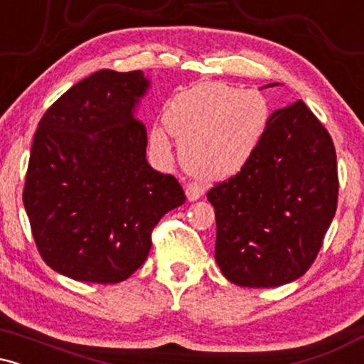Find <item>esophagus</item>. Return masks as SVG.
<instances>
[{
  "label": "esophagus",
  "instance_id": "1",
  "mask_svg": "<svg viewBox=\"0 0 364 364\" xmlns=\"http://www.w3.org/2000/svg\"><path fill=\"white\" fill-rule=\"evenodd\" d=\"M185 193H186L188 202H195V200H198L200 196L203 195V190L198 183H188L185 186Z\"/></svg>",
  "mask_w": 364,
  "mask_h": 364
}]
</instances>
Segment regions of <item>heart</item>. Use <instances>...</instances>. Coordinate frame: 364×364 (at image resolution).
Returning <instances> with one entry per match:
<instances>
[{"instance_id":"heart-1","label":"heart","mask_w":364,"mask_h":364,"mask_svg":"<svg viewBox=\"0 0 364 364\" xmlns=\"http://www.w3.org/2000/svg\"><path fill=\"white\" fill-rule=\"evenodd\" d=\"M269 116V104L258 92L200 83L173 99L164 123L171 135L181 140L179 154L185 168L212 181L235 176L248 164ZM152 144L168 149V133L154 129Z\"/></svg>"}]
</instances>
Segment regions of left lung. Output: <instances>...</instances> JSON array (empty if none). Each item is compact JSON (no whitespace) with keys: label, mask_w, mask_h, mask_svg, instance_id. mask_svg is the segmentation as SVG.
Masks as SVG:
<instances>
[{"label":"left lung","mask_w":364,"mask_h":364,"mask_svg":"<svg viewBox=\"0 0 364 364\" xmlns=\"http://www.w3.org/2000/svg\"><path fill=\"white\" fill-rule=\"evenodd\" d=\"M337 193L336 149L323 124L303 101L275 111L248 164L207 193L220 272L243 287L301 277L336 215Z\"/></svg>","instance_id":"8db88e82"}]
</instances>
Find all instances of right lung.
<instances>
[{
  "label": "right lung",
  "mask_w": 364,
  "mask_h": 364,
  "mask_svg": "<svg viewBox=\"0 0 364 364\" xmlns=\"http://www.w3.org/2000/svg\"><path fill=\"white\" fill-rule=\"evenodd\" d=\"M144 72L101 70L75 83L37 127L23 205L37 250L58 274L116 284L147 260L150 232L183 205L178 179L149 166L136 119Z\"/></svg>",
  "instance_id": "right-lung-1"
}]
</instances>
